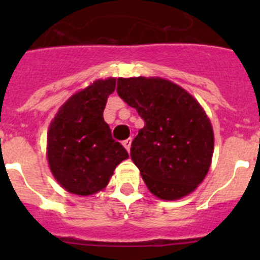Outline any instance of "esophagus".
<instances>
[{"instance_id":"34e87169","label":"esophagus","mask_w":260,"mask_h":260,"mask_svg":"<svg viewBox=\"0 0 260 260\" xmlns=\"http://www.w3.org/2000/svg\"><path fill=\"white\" fill-rule=\"evenodd\" d=\"M123 147L126 148V151H130V147H132V139H126V141H123Z\"/></svg>"}]
</instances>
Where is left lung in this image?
Returning a JSON list of instances; mask_svg holds the SVG:
<instances>
[{
  "label": "left lung",
  "mask_w": 260,
  "mask_h": 260,
  "mask_svg": "<svg viewBox=\"0 0 260 260\" xmlns=\"http://www.w3.org/2000/svg\"><path fill=\"white\" fill-rule=\"evenodd\" d=\"M117 93L144 119L130 156L148 190L164 201L194 191L213 153L212 126L201 104L161 78H118Z\"/></svg>",
  "instance_id": "8db88e82"
}]
</instances>
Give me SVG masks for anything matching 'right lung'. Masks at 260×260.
<instances>
[{"mask_svg":"<svg viewBox=\"0 0 260 260\" xmlns=\"http://www.w3.org/2000/svg\"><path fill=\"white\" fill-rule=\"evenodd\" d=\"M116 79H99L59 108L48 132L47 155L57 182L71 194L92 195L108 185L114 169L128 157L104 121Z\"/></svg>","mask_w":260,"mask_h":260,"instance_id":"1","label":"right lung"}]
</instances>
